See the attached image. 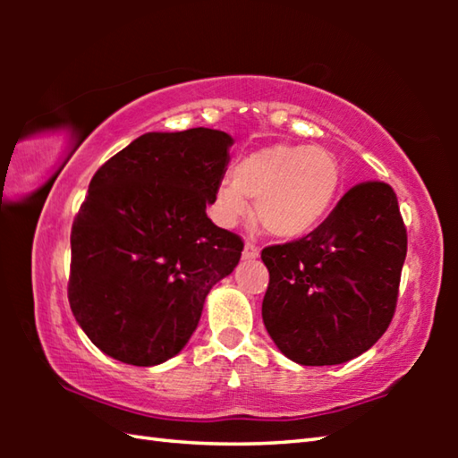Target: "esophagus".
<instances>
[{
	"label": "esophagus",
	"instance_id": "esophagus-1",
	"mask_svg": "<svg viewBox=\"0 0 458 458\" xmlns=\"http://www.w3.org/2000/svg\"><path fill=\"white\" fill-rule=\"evenodd\" d=\"M259 254H260V248L254 244V242H246L244 244V252H242V259H246V260H250V259H259Z\"/></svg>",
	"mask_w": 458,
	"mask_h": 458
}]
</instances>
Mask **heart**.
<instances>
[{
	"mask_svg": "<svg viewBox=\"0 0 458 458\" xmlns=\"http://www.w3.org/2000/svg\"><path fill=\"white\" fill-rule=\"evenodd\" d=\"M341 185L335 155L323 147L276 143L246 155L216 190V214L234 226L250 212L270 236L299 238L329 214Z\"/></svg>",
	"mask_w": 458,
	"mask_h": 458,
	"instance_id": "obj_1",
	"label": "heart"
}]
</instances>
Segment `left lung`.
I'll return each instance as SVG.
<instances>
[{
	"label": "left lung",
	"mask_w": 458,
	"mask_h": 458,
	"mask_svg": "<svg viewBox=\"0 0 458 458\" xmlns=\"http://www.w3.org/2000/svg\"><path fill=\"white\" fill-rule=\"evenodd\" d=\"M408 234L396 191L361 182L313 232L262 250V321L286 358L335 366L384 335L398 303Z\"/></svg>",
	"instance_id": "1"
}]
</instances>
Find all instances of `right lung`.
Here are the masks:
<instances>
[{
    "instance_id": "obj_1",
    "label": "right lung",
    "mask_w": 458,
    "mask_h": 458,
    "mask_svg": "<svg viewBox=\"0 0 458 458\" xmlns=\"http://www.w3.org/2000/svg\"><path fill=\"white\" fill-rule=\"evenodd\" d=\"M232 137L145 133L92 175L71 232L68 301L100 352L157 366L183 350L244 242L206 216Z\"/></svg>"
}]
</instances>
